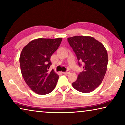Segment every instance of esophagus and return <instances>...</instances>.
<instances>
[{
  "label": "esophagus",
  "instance_id": "34e87169",
  "mask_svg": "<svg viewBox=\"0 0 125 125\" xmlns=\"http://www.w3.org/2000/svg\"><path fill=\"white\" fill-rule=\"evenodd\" d=\"M69 73H70L69 71H67L66 72H62L63 74H69Z\"/></svg>",
  "mask_w": 125,
  "mask_h": 125
}]
</instances>
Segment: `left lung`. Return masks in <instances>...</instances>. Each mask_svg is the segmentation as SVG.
Wrapping results in <instances>:
<instances>
[{
	"label": "left lung",
	"instance_id": "1",
	"mask_svg": "<svg viewBox=\"0 0 125 125\" xmlns=\"http://www.w3.org/2000/svg\"><path fill=\"white\" fill-rule=\"evenodd\" d=\"M68 42L76 53L78 65L83 64V71L72 83L75 89L83 93L94 90L102 83L106 72L108 56L101 42L91 36H76L68 38Z\"/></svg>",
	"mask_w": 125,
	"mask_h": 125
}]
</instances>
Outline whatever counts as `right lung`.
<instances>
[{"instance_id": "1", "label": "right lung", "mask_w": 125, "mask_h": 125, "mask_svg": "<svg viewBox=\"0 0 125 125\" xmlns=\"http://www.w3.org/2000/svg\"><path fill=\"white\" fill-rule=\"evenodd\" d=\"M62 38H39L23 48L19 62L23 77L31 89L40 95L48 94L55 88L59 75L53 69L50 58L60 45Z\"/></svg>"}]
</instances>
